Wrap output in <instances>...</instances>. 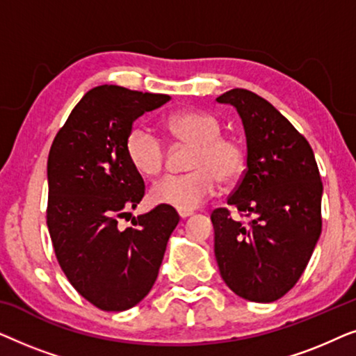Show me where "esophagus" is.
<instances>
[{
  "mask_svg": "<svg viewBox=\"0 0 356 356\" xmlns=\"http://www.w3.org/2000/svg\"><path fill=\"white\" fill-rule=\"evenodd\" d=\"M178 216L181 218H186L189 216H193V211H178Z\"/></svg>",
  "mask_w": 356,
  "mask_h": 356,
  "instance_id": "34e87169",
  "label": "esophagus"
}]
</instances>
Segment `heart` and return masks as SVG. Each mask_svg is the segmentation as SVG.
Returning a JSON list of instances; mask_svg holds the SVG:
<instances>
[{"instance_id": "obj_1", "label": "heart", "mask_w": 356, "mask_h": 356, "mask_svg": "<svg viewBox=\"0 0 356 356\" xmlns=\"http://www.w3.org/2000/svg\"><path fill=\"white\" fill-rule=\"evenodd\" d=\"M162 126L177 143L191 145L186 168L191 172L168 175L150 188L149 197L177 211H194L212 197L218 181L232 184L246 170V149L240 140L222 134L216 116L202 111L183 110L165 116ZM124 152L129 163L152 178L165 167L167 150L157 134L144 124H134L124 138Z\"/></svg>"}]
</instances>
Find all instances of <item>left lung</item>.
I'll return each instance as SVG.
<instances>
[{"instance_id": "obj_1", "label": "left lung", "mask_w": 356, "mask_h": 356, "mask_svg": "<svg viewBox=\"0 0 356 356\" xmlns=\"http://www.w3.org/2000/svg\"><path fill=\"white\" fill-rule=\"evenodd\" d=\"M230 104L246 133V170L227 204L212 212L216 259L241 298L270 303L300 280L323 228V181L313 149L266 99L246 89L217 97Z\"/></svg>"}]
</instances>
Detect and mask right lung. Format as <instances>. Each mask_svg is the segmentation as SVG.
Here are the masks:
<instances>
[{"mask_svg":"<svg viewBox=\"0 0 356 356\" xmlns=\"http://www.w3.org/2000/svg\"><path fill=\"white\" fill-rule=\"evenodd\" d=\"M163 94L99 86L82 97L48 154L47 225L58 264L77 293L104 311L138 305L157 280L179 217L159 204L121 230L120 218L143 201L145 186L124 152V138Z\"/></svg>","mask_w":356,"mask_h":356,"instance_id":"right-lung-1","label":"right lung"}]
</instances>
